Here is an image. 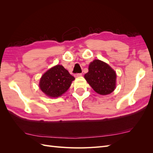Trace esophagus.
<instances>
[{"label": "esophagus", "instance_id": "esophagus-1", "mask_svg": "<svg viewBox=\"0 0 153 153\" xmlns=\"http://www.w3.org/2000/svg\"><path fill=\"white\" fill-rule=\"evenodd\" d=\"M82 76V73H76L75 75V77H80V76Z\"/></svg>", "mask_w": 153, "mask_h": 153}]
</instances>
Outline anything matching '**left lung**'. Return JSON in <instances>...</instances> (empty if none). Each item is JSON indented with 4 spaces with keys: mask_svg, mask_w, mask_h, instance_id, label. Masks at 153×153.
<instances>
[{
    "mask_svg": "<svg viewBox=\"0 0 153 153\" xmlns=\"http://www.w3.org/2000/svg\"><path fill=\"white\" fill-rule=\"evenodd\" d=\"M85 78L95 92L101 95L110 94L115 88L116 74L107 64L96 59L89 66Z\"/></svg>",
    "mask_w": 153,
    "mask_h": 153,
    "instance_id": "8db88e82",
    "label": "left lung"
}]
</instances>
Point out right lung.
<instances>
[{"instance_id":"right-lung-1","label":"right lung","mask_w":153,"mask_h":153,"mask_svg":"<svg viewBox=\"0 0 153 153\" xmlns=\"http://www.w3.org/2000/svg\"><path fill=\"white\" fill-rule=\"evenodd\" d=\"M74 80V76L62 66L57 65L50 69L41 78L39 87L46 95L57 98L69 89Z\"/></svg>"}]
</instances>
